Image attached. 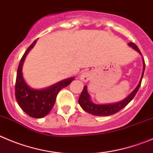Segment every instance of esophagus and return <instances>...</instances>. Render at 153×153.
<instances>
[{"mask_svg": "<svg viewBox=\"0 0 153 153\" xmlns=\"http://www.w3.org/2000/svg\"><path fill=\"white\" fill-rule=\"evenodd\" d=\"M91 79V74L89 71H84L81 74L80 79L83 82H88Z\"/></svg>", "mask_w": 153, "mask_h": 153, "instance_id": "34e87169", "label": "esophagus"}]
</instances>
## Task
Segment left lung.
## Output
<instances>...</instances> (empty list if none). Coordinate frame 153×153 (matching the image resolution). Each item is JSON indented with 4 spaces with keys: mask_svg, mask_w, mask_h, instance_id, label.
<instances>
[{
    "mask_svg": "<svg viewBox=\"0 0 153 153\" xmlns=\"http://www.w3.org/2000/svg\"><path fill=\"white\" fill-rule=\"evenodd\" d=\"M128 46H130L131 47L133 48L134 50H136L137 52H139L142 56L140 51L138 49V47L137 46V45H135L133 43H129ZM143 73H142V76H141V79L140 80L139 83H138L137 86L136 87L134 90L126 98H125L123 101H120V102L115 103V104H94L92 101L90 99V95L89 94L87 91V86L85 85L82 90V93H81L80 96H79V104L80 105V107L85 110V112L88 113H91V114L94 115V116H110V115H113L115 113H118L119 111L122 110V109L124 108L126 105L128 104V103L131 101L134 98V97L135 96V94L137 92L138 89H139L140 86L141 81L143 79V73H144L145 70V64H144V60H143Z\"/></svg>",
    "mask_w": 153,
    "mask_h": 153,
    "instance_id": "left-lung-1",
    "label": "left lung"
}]
</instances>
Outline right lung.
I'll return each instance as SVG.
<instances>
[{"label": "right lung", "mask_w": 153, "mask_h": 153, "mask_svg": "<svg viewBox=\"0 0 153 153\" xmlns=\"http://www.w3.org/2000/svg\"><path fill=\"white\" fill-rule=\"evenodd\" d=\"M37 40H34L24 53L20 60L16 79V98L23 111L32 118H40L46 116L53 107L56 97L60 90L68 86L75 78L71 77L60 81L55 85L44 89L31 88L25 82L22 76V65L29 51L34 47Z\"/></svg>", "instance_id": "obj_1"}]
</instances>
